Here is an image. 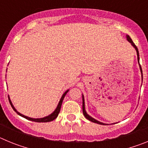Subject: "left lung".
<instances>
[{
  "label": "left lung",
  "instance_id": "8db88e82",
  "mask_svg": "<svg viewBox=\"0 0 148 148\" xmlns=\"http://www.w3.org/2000/svg\"><path fill=\"white\" fill-rule=\"evenodd\" d=\"M127 39L128 41H130V42L131 43L132 45H133V47H135L136 50V52H137V56H138V63H139V57H138V56H139V55H138V48H137L136 46L135 45V44H134V43L133 42V40H132V39L130 38V36H129V35H127ZM139 66H140V70H141V72H142V66H141V65H139ZM82 110H83V114H84V117H85V118L87 119H88L89 121H92V122H94V123H96V124H99V125H105V124H104V123L100 122V121H97V120L94 119L93 118H92V117H91V116H89L88 114H87V113H86V111H85V108H84V96H83V104H82Z\"/></svg>",
  "mask_w": 148,
  "mask_h": 148
}]
</instances>
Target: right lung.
I'll return each instance as SVG.
<instances>
[{
  "mask_svg": "<svg viewBox=\"0 0 148 148\" xmlns=\"http://www.w3.org/2000/svg\"><path fill=\"white\" fill-rule=\"evenodd\" d=\"M68 90L67 91H66V92H64V93L63 94L62 97H61V100H60L59 103H58V106H57V108L56 109V110L53 112L52 114H50L49 116H46V117H44V118H41V119H32V118H29V117H27V116H23V115L21 114L20 113H18V111L15 110V108H14V106L12 105V104L11 101H10V99H9V101H10V104H11L12 108V109L14 110L17 113H18V115H20L21 116H22V117H23V118L27 119L29 120V121H35V122H49V121H53L54 119H56V118H57V116H58V113H59L60 112V110H61V104H62V101L63 100H64V96L66 95V94L67 93Z\"/></svg>",
  "mask_w": 148,
  "mask_h": 148,
  "instance_id": "right-lung-1",
  "label": "right lung"
}]
</instances>
